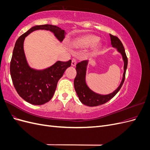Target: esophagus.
Returning a JSON list of instances; mask_svg holds the SVG:
<instances>
[{
    "mask_svg": "<svg viewBox=\"0 0 150 150\" xmlns=\"http://www.w3.org/2000/svg\"><path fill=\"white\" fill-rule=\"evenodd\" d=\"M76 63H77V61H76V60L75 59H72V62H71V65L72 66H75L76 65Z\"/></svg>",
    "mask_w": 150,
    "mask_h": 150,
    "instance_id": "34e87169",
    "label": "esophagus"
}]
</instances>
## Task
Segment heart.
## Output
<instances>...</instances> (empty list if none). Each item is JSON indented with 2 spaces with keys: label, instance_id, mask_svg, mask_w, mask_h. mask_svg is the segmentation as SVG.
<instances>
[{
  "label": "heart",
  "instance_id": "obj_1",
  "mask_svg": "<svg viewBox=\"0 0 150 150\" xmlns=\"http://www.w3.org/2000/svg\"><path fill=\"white\" fill-rule=\"evenodd\" d=\"M99 41V38L96 35H87L76 39L74 46L76 48H89L95 46Z\"/></svg>",
  "mask_w": 150,
  "mask_h": 150
}]
</instances>
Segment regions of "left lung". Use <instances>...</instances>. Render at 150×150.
<instances>
[{
    "mask_svg": "<svg viewBox=\"0 0 150 150\" xmlns=\"http://www.w3.org/2000/svg\"><path fill=\"white\" fill-rule=\"evenodd\" d=\"M110 35L112 46L117 49V51L122 55V60L124 61V73L122 79L119 87L115 91L106 95L98 94L93 91L86 83V69H87L88 61H83L78 63L76 67L77 74L74 81V89L80 101L86 106H97L107 103L119 91L125 81L126 71L128 66V58L126 56L125 50L123 45L118 38L111 34H110Z\"/></svg>",
    "mask_w": 150,
    "mask_h": 150,
    "instance_id": "obj_1",
    "label": "left lung"
}]
</instances>
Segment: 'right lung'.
<instances>
[{
    "instance_id": "obj_1",
    "label": "right lung",
    "mask_w": 150,
    "mask_h": 150,
    "mask_svg": "<svg viewBox=\"0 0 150 150\" xmlns=\"http://www.w3.org/2000/svg\"><path fill=\"white\" fill-rule=\"evenodd\" d=\"M39 29L52 32L60 42L65 38L64 30L56 25L34 26L17 40L10 65L11 78L17 93L25 101L34 105H41L51 100L58 81L71 65V60H69L67 62L57 61L52 66L43 70H36L29 66L24 51V41L27 35Z\"/></svg>"
}]
</instances>
